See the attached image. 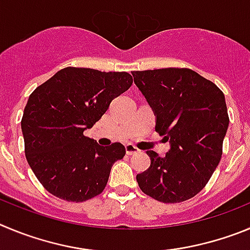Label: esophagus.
<instances>
[{"instance_id":"esophagus-1","label":"esophagus","mask_w":250,"mask_h":250,"mask_svg":"<svg viewBox=\"0 0 250 250\" xmlns=\"http://www.w3.org/2000/svg\"><path fill=\"white\" fill-rule=\"evenodd\" d=\"M139 149L138 148L134 147L133 145H125V153H127L128 156H132V154H136L138 153Z\"/></svg>"}]
</instances>
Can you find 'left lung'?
<instances>
[{"label":"left lung","instance_id":"1","mask_svg":"<svg viewBox=\"0 0 250 250\" xmlns=\"http://www.w3.org/2000/svg\"><path fill=\"white\" fill-rule=\"evenodd\" d=\"M156 116V130L169 150H147L150 166L137 174L142 192L163 203H179L201 192L222 157L229 125L226 98L214 83L189 68L132 72Z\"/></svg>","mask_w":250,"mask_h":250}]
</instances>
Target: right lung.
<instances>
[{"instance_id":"add662e5","label":"right lung","mask_w":250,"mask_h":250,"mask_svg":"<svg viewBox=\"0 0 250 250\" xmlns=\"http://www.w3.org/2000/svg\"><path fill=\"white\" fill-rule=\"evenodd\" d=\"M132 82L127 72L66 67L31 93L21 121L24 153L49 193L77 203L103 192L125 148L118 142L103 147L83 132Z\"/></svg>"}]
</instances>
